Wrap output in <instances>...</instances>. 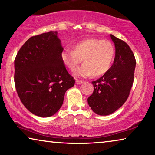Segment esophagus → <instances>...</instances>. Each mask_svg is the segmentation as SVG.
<instances>
[{"label":"esophagus","mask_w":155,"mask_h":155,"mask_svg":"<svg viewBox=\"0 0 155 155\" xmlns=\"http://www.w3.org/2000/svg\"><path fill=\"white\" fill-rule=\"evenodd\" d=\"M75 83L77 84H81L83 83V81H82V80H75Z\"/></svg>","instance_id":"34e87169"}]
</instances>
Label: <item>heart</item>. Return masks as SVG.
<instances>
[{"mask_svg": "<svg viewBox=\"0 0 155 155\" xmlns=\"http://www.w3.org/2000/svg\"><path fill=\"white\" fill-rule=\"evenodd\" d=\"M73 49L63 51L61 59L71 71H75L82 60V66L75 71V76L79 78L104 75L115 57L113 44L107 40L87 38L75 43Z\"/></svg>", "mask_w": 155, "mask_h": 155, "instance_id": "1", "label": "heart"}]
</instances>
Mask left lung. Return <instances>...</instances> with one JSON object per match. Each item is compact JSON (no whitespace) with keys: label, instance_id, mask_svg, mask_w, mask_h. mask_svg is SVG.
Wrapping results in <instances>:
<instances>
[{"label":"left lung","instance_id":"left-lung-1","mask_svg":"<svg viewBox=\"0 0 155 155\" xmlns=\"http://www.w3.org/2000/svg\"><path fill=\"white\" fill-rule=\"evenodd\" d=\"M115 57L107 72L93 81V94L87 99L89 107L99 115L113 113L124 104L133 85L136 59L129 46L110 34Z\"/></svg>","mask_w":155,"mask_h":155}]
</instances>
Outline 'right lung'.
Segmentation results:
<instances>
[{"instance_id": "obj_1", "label": "right lung", "mask_w": 155, "mask_h": 155, "mask_svg": "<svg viewBox=\"0 0 155 155\" xmlns=\"http://www.w3.org/2000/svg\"><path fill=\"white\" fill-rule=\"evenodd\" d=\"M57 31L29 38L15 59V84L26 108L48 117L60 109L66 91L75 84L61 59L64 48Z\"/></svg>"}]
</instances>
